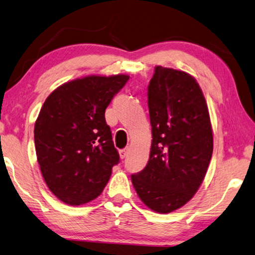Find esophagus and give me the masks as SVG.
<instances>
[{
    "instance_id": "obj_1",
    "label": "esophagus",
    "mask_w": 255,
    "mask_h": 255,
    "mask_svg": "<svg viewBox=\"0 0 255 255\" xmlns=\"http://www.w3.org/2000/svg\"><path fill=\"white\" fill-rule=\"evenodd\" d=\"M128 148L121 149V150H120V157L122 158V159H124V158L128 156Z\"/></svg>"
}]
</instances>
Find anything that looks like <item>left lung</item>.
Listing matches in <instances>:
<instances>
[{
	"label": "left lung",
	"instance_id": "left-lung-1",
	"mask_svg": "<svg viewBox=\"0 0 255 255\" xmlns=\"http://www.w3.org/2000/svg\"><path fill=\"white\" fill-rule=\"evenodd\" d=\"M148 107L149 161L131 179L145 206L168 214L189 202L206 176L214 149L209 111L193 77L159 65L148 86Z\"/></svg>",
	"mask_w": 255,
	"mask_h": 255
}]
</instances>
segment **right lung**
Listing matches in <instances>:
<instances>
[{
	"label": "right lung",
	"instance_id": "obj_1",
	"mask_svg": "<svg viewBox=\"0 0 255 255\" xmlns=\"http://www.w3.org/2000/svg\"><path fill=\"white\" fill-rule=\"evenodd\" d=\"M128 76L69 81L46 98L35 123L37 160L52 193L70 206L100 195L118 165L105 111Z\"/></svg>",
	"mask_w": 255,
	"mask_h": 255
}]
</instances>
